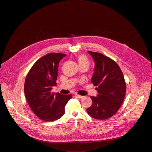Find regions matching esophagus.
<instances>
[{"instance_id": "obj_1", "label": "esophagus", "mask_w": 152, "mask_h": 152, "mask_svg": "<svg viewBox=\"0 0 152 152\" xmlns=\"http://www.w3.org/2000/svg\"><path fill=\"white\" fill-rule=\"evenodd\" d=\"M75 96H76V97H77V98H83V96L80 95H79V94H75Z\"/></svg>"}]
</instances>
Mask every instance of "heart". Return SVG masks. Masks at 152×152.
Wrapping results in <instances>:
<instances>
[{
	"mask_svg": "<svg viewBox=\"0 0 152 152\" xmlns=\"http://www.w3.org/2000/svg\"><path fill=\"white\" fill-rule=\"evenodd\" d=\"M79 65H89V60L88 58L85 55H80L77 58Z\"/></svg>",
	"mask_w": 152,
	"mask_h": 152,
	"instance_id": "b5f03b06",
	"label": "heart"
}]
</instances>
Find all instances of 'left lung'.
<instances>
[{"label":"left lung","mask_w":152,"mask_h":152,"mask_svg":"<svg viewBox=\"0 0 152 152\" xmlns=\"http://www.w3.org/2000/svg\"><path fill=\"white\" fill-rule=\"evenodd\" d=\"M95 67L91 82L98 94L91 96L92 104L86 109L88 114L96 119L103 120L113 116L122 105L126 92L123 73L118 64L102 54L88 51Z\"/></svg>","instance_id":"8db88e82"}]
</instances>
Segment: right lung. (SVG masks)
<instances>
[{
    "label": "right lung",
    "mask_w": 152,
    "mask_h": 152,
    "mask_svg": "<svg viewBox=\"0 0 152 152\" xmlns=\"http://www.w3.org/2000/svg\"><path fill=\"white\" fill-rule=\"evenodd\" d=\"M66 55L50 53L38 60L29 71L24 83V94L33 112L45 121H54L64 114L71 94L53 93L57 85L58 64Z\"/></svg>",
    "instance_id": "obj_1"
}]
</instances>
